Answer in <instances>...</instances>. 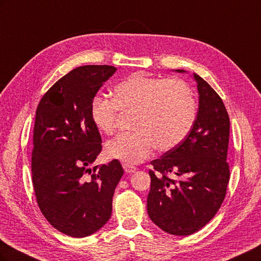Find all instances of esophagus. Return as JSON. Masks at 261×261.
Listing matches in <instances>:
<instances>
[{
  "mask_svg": "<svg viewBox=\"0 0 261 261\" xmlns=\"http://www.w3.org/2000/svg\"><path fill=\"white\" fill-rule=\"evenodd\" d=\"M123 169L126 173H134L136 171V168L134 167V165L128 164V163H123Z\"/></svg>",
  "mask_w": 261,
  "mask_h": 261,
  "instance_id": "obj_1",
  "label": "esophagus"
}]
</instances>
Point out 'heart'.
<instances>
[{"instance_id": "b5f03b06", "label": "heart", "mask_w": 261, "mask_h": 261, "mask_svg": "<svg viewBox=\"0 0 261 261\" xmlns=\"http://www.w3.org/2000/svg\"><path fill=\"white\" fill-rule=\"evenodd\" d=\"M112 100L94 97L90 103L91 121L100 133L111 135L117 114L134 113L132 128L108 143L106 153L111 159L136 164L145 161L156 147L169 150L177 146L192 129L196 120V100L183 80H165L135 73L118 83Z\"/></svg>"}]
</instances>
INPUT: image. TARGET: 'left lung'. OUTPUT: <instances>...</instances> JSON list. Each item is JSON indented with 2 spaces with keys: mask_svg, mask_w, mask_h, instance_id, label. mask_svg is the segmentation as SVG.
I'll return each instance as SVG.
<instances>
[{
  "mask_svg": "<svg viewBox=\"0 0 261 261\" xmlns=\"http://www.w3.org/2000/svg\"><path fill=\"white\" fill-rule=\"evenodd\" d=\"M192 77L199 94L193 127L177 146L151 161L153 170L149 171V218L164 232L178 236L199 231L216 216L230 179L226 109L206 81L195 73Z\"/></svg>",
  "mask_w": 261,
  "mask_h": 261,
  "instance_id": "8db88e82",
  "label": "left lung"
}]
</instances>
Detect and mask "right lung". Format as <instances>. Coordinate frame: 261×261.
Returning a JSON list of instances; mask_svg holds the SVG:
<instances>
[{
  "instance_id": "obj_1",
  "label": "right lung",
  "mask_w": 261,
  "mask_h": 261,
  "mask_svg": "<svg viewBox=\"0 0 261 261\" xmlns=\"http://www.w3.org/2000/svg\"><path fill=\"white\" fill-rule=\"evenodd\" d=\"M115 72L110 65L77 67L51 87L36 111L31 174L37 201L49 223L73 238L108 222L124 173L118 160L90 168L102 149L90 103Z\"/></svg>"
}]
</instances>
